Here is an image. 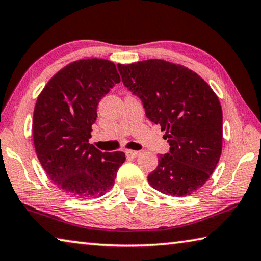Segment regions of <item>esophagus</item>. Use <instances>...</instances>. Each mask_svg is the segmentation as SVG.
<instances>
[{
	"label": "esophagus",
	"mask_w": 261,
	"mask_h": 261,
	"mask_svg": "<svg viewBox=\"0 0 261 261\" xmlns=\"http://www.w3.org/2000/svg\"><path fill=\"white\" fill-rule=\"evenodd\" d=\"M125 154H126L127 156L137 158V156H139V155H140L141 152H139V151H132V149H127V151L125 152Z\"/></svg>",
	"instance_id": "1"
}]
</instances>
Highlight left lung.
Listing matches in <instances>:
<instances>
[{
  "instance_id": "obj_1",
  "label": "left lung",
  "mask_w": 261,
  "mask_h": 261,
  "mask_svg": "<svg viewBox=\"0 0 261 261\" xmlns=\"http://www.w3.org/2000/svg\"><path fill=\"white\" fill-rule=\"evenodd\" d=\"M122 82L138 96L151 122L166 131L169 153L159 156L148 183L168 196L185 197L213 174L222 151V109L200 76L180 64L146 60L117 64Z\"/></svg>"
}]
</instances>
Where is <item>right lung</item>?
I'll return each instance as SVG.
<instances>
[{"instance_id":"1","label":"right lung","mask_w":261,"mask_h":261,"mask_svg":"<svg viewBox=\"0 0 261 261\" xmlns=\"http://www.w3.org/2000/svg\"><path fill=\"white\" fill-rule=\"evenodd\" d=\"M121 78L113 62L74 61L51 77L38 96L33 141L41 166L69 196L90 199L113 187L123 152L103 153L88 143L99 101Z\"/></svg>"}]
</instances>
